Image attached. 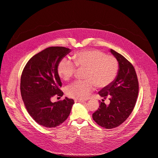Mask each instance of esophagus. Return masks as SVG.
I'll use <instances>...</instances> for the list:
<instances>
[{"label":"esophagus","instance_id":"1","mask_svg":"<svg viewBox=\"0 0 158 158\" xmlns=\"http://www.w3.org/2000/svg\"><path fill=\"white\" fill-rule=\"evenodd\" d=\"M75 102H85V100H75Z\"/></svg>","mask_w":158,"mask_h":158}]
</instances>
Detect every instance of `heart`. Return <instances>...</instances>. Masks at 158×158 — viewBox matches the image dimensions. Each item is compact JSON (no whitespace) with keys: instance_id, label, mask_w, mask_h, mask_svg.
<instances>
[{"instance_id":"obj_1","label":"heart","mask_w":158,"mask_h":158,"mask_svg":"<svg viewBox=\"0 0 158 158\" xmlns=\"http://www.w3.org/2000/svg\"><path fill=\"white\" fill-rule=\"evenodd\" d=\"M73 62L62 58L57 67L60 78L69 81L77 72V68L85 69L83 81H76L66 89V94L76 100H85L96 87H108L114 82L119 71V63L112 55H108L97 49L77 51L72 56Z\"/></svg>"}]
</instances>
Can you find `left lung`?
Returning a JSON list of instances; mask_svg holds the SVG:
<instances>
[{
	"instance_id": "obj_1",
	"label": "left lung",
	"mask_w": 158,
	"mask_h": 158,
	"mask_svg": "<svg viewBox=\"0 0 158 158\" xmlns=\"http://www.w3.org/2000/svg\"><path fill=\"white\" fill-rule=\"evenodd\" d=\"M110 52L119 63V71L116 80L110 86L102 89L99 94L108 98V106L104 100L100 102L99 108L92 117L98 125L111 129L120 125L133 112L139 93V81L135 68L123 55L111 49Z\"/></svg>"
}]
</instances>
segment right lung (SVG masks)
Returning a JSON list of instances; mask_svg holds the SVG:
<instances>
[{"mask_svg": "<svg viewBox=\"0 0 158 158\" xmlns=\"http://www.w3.org/2000/svg\"><path fill=\"white\" fill-rule=\"evenodd\" d=\"M71 50L52 46L36 54L25 64L21 77L22 100L29 114L47 128L59 126L70 114L74 100L65 98L52 103L54 96L62 97V83L57 67Z\"/></svg>", "mask_w": 158, "mask_h": 158, "instance_id": "right-lung-1", "label": "right lung"}]
</instances>
